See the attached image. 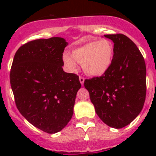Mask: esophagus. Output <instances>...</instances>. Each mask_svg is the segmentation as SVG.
<instances>
[{
  "instance_id": "1",
  "label": "esophagus",
  "mask_w": 156,
  "mask_h": 156,
  "mask_svg": "<svg viewBox=\"0 0 156 156\" xmlns=\"http://www.w3.org/2000/svg\"><path fill=\"white\" fill-rule=\"evenodd\" d=\"M84 80H85V78H83V76H79V81H80V83L82 85L84 83Z\"/></svg>"
}]
</instances>
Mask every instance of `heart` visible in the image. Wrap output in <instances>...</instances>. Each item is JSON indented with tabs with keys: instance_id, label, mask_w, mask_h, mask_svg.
Instances as JSON below:
<instances>
[{
	"instance_id": "1",
	"label": "heart",
	"mask_w": 156,
	"mask_h": 156,
	"mask_svg": "<svg viewBox=\"0 0 156 156\" xmlns=\"http://www.w3.org/2000/svg\"><path fill=\"white\" fill-rule=\"evenodd\" d=\"M65 65L71 71L82 64L83 70L92 76H100L111 66L113 59V47L110 41L105 39L90 40L75 48L72 55L65 52L62 56Z\"/></svg>"
}]
</instances>
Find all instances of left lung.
Masks as SVG:
<instances>
[{"label": "left lung", "mask_w": 156, "mask_h": 156, "mask_svg": "<svg viewBox=\"0 0 156 156\" xmlns=\"http://www.w3.org/2000/svg\"><path fill=\"white\" fill-rule=\"evenodd\" d=\"M114 43L113 59L100 77L84 81L95 112L110 127L121 129L140 113L147 93L146 64L132 40L123 34L105 35Z\"/></svg>", "instance_id": "1"}]
</instances>
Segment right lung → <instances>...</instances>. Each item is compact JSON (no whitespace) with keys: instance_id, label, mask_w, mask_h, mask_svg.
I'll return each instance as SVG.
<instances>
[{"instance_id":"right-lung-1","label":"right lung","mask_w":156,"mask_h":156,"mask_svg":"<svg viewBox=\"0 0 156 156\" xmlns=\"http://www.w3.org/2000/svg\"><path fill=\"white\" fill-rule=\"evenodd\" d=\"M67 44L61 37L26 43L16 52L11 66L17 108L31 125L48 133L61 131L70 121L81 87L78 76L62 69Z\"/></svg>"}]
</instances>
